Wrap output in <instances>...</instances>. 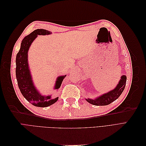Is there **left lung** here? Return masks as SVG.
<instances>
[{"label": "left lung", "instance_id": "left-lung-1", "mask_svg": "<svg viewBox=\"0 0 146 146\" xmlns=\"http://www.w3.org/2000/svg\"><path fill=\"white\" fill-rule=\"evenodd\" d=\"M126 76H122L121 80H119L117 86L114 89L108 91L107 93H105L100 96L98 97L95 99L88 98L86 99V100L90 104L97 106H103L110 104L114 100H116L122 93L126 85Z\"/></svg>", "mask_w": 146, "mask_h": 146}]
</instances>
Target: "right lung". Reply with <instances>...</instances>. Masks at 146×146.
Instances as JSON below:
<instances>
[{
	"instance_id": "1",
	"label": "right lung",
	"mask_w": 146,
	"mask_h": 146,
	"mask_svg": "<svg viewBox=\"0 0 146 146\" xmlns=\"http://www.w3.org/2000/svg\"><path fill=\"white\" fill-rule=\"evenodd\" d=\"M50 31L44 29H37L26 36L21 42L19 51L16 58V76L21 92L30 103L38 107H47L55 103L58 98L52 99L51 96H42L35 88L31 76L28 63V51L33 41L38 35H50ZM66 75L59 76L56 78L55 90L60 88Z\"/></svg>"
}]
</instances>
